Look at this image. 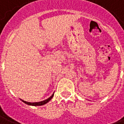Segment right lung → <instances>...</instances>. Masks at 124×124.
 <instances>
[{
    "label": "right lung",
    "mask_w": 124,
    "mask_h": 124,
    "mask_svg": "<svg viewBox=\"0 0 124 124\" xmlns=\"http://www.w3.org/2000/svg\"><path fill=\"white\" fill-rule=\"evenodd\" d=\"M53 96H54V93L48 99H46V100H44V101H39V102H28V101H24L23 100H22L24 103L28 104V105H30V106H42V105H44V104H46V103H48V102L53 98Z\"/></svg>",
    "instance_id": "1"
}]
</instances>
